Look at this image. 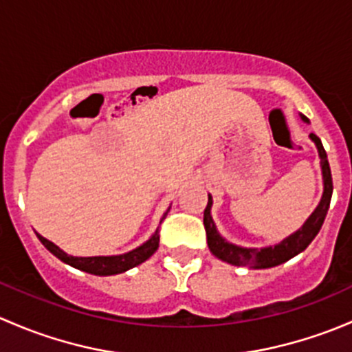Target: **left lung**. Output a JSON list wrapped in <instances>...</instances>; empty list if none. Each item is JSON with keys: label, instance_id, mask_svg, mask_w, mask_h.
Here are the masks:
<instances>
[{"label": "left lung", "instance_id": "8db88e82", "mask_svg": "<svg viewBox=\"0 0 352 352\" xmlns=\"http://www.w3.org/2000/svg\"><path fill=\"white\" fill-rule=\"evenodd\" d=\"M305 123H310L305 115H300ZM310 140L315 144L318 151V157H320V168H322V179H324V193H322L320 201H318L317 208L311 212V215L305 220L298 230L293 232L292 235L283 239L280 244L267 245V248H242V245L232 244V242L223 239L220 232L217 230L215 222L212 219V195H208V203H206L205 213H203V226L206 230V244H208L210 252L213 256L219 257L223 263L234 264V266H245L251 270H266V267L280 266L286 263L292 257L300 254L309 248V244L315 239V235L320 230L322 223H324L325 215H327L329 205H331L332 198V175L331 166H329L327 154H325L324 146H322L320 139L315 133H310Z\"/></svg>", "mask_w": 352, "mask_h": 352}]
</instances>
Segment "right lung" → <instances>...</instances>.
I'll use <instances>...</instances> for the list:
<instances>
[{
	"instance_id": "1",
	"label": "right lung",
	"mask_w": 352,
	"mask_h": 352,
	"mask_svg": "<svg viewBox=\"0 0 352 352\" xmlns=\"http://www.w3.org/2000/svg\"><path fill=\"white\" fill-rule=\"evenodd\" d=\"M171 208V206H169ZM169 208L166 210L164 215H162L161 222L168 215ZM38 241L52 252L57 259H60L63 263L69 264V266L76 267L79 271H85V273L95 274V276H111V274H120L125 271L132 270V267L139 266L144 261H147L149 257L157 251L159 248V229L151 235L149 241L144 242L139 248L132 249V251L125 252V254H117V256H89V257H78L71 256L67 252H64L63 249L57 248L54 242L47 241L45 237H42L41 234H37Z\"/></svg>"
}]
</instances>
